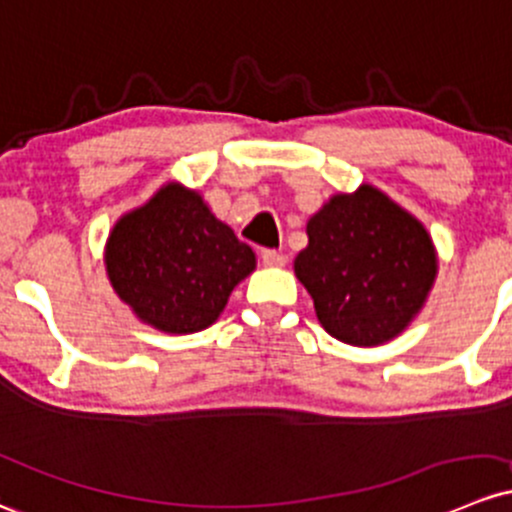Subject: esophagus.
Returning <instances> with one entry per match:
<instances>
[{
    "label": "esophagus",
    "mask_w": 512,
    "mask_h": 512,
    "mask_svg": "<svg viewBox=\"0 0 512 512\" xmlns=\"http://www.w3.org/2000/svg\"><path fill=\"white\" fill-rule=\"evenodd\" d=\"M262 262H265L267 267H282L284 262H287V257L277 250H262Z\"/></svg>",
    "instance_id": "esophagus-1"
}]
</instances>
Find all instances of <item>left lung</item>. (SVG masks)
Returning a JSON list of instances; mask_svg holds the SVG:
<instances>
[{
    "label": "left lung",
    "instance_id": "1",
    "mask_svg": "<svg viewBox=\"0 0 512 512\" xmlns=\"http://www.w3.org/2000/svg\"><path fill=\"white\" fill-rule=\"evenodd\" d=\"M294 274L319 324L351 346H383L427 304L437 247L419 218L373 184L333 193L306 223Z\"/></svg>",
    "mask_w": 512,
    "mask_h": 512
}]
</instances>
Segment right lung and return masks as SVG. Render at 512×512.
<instances>
[{"mask_svg":"<svg viewBox=\"0 0 512 512\" xmlns=\"http://www.w3.org/2000/svg\"><path fill=\"white\" fill-rule=\"evenodd\" d=\"M102 260L132 314L176 336L215 324L230 292L257 267L252 247L179 181H166L147 203L117 218Z\"/></svg>","mask_w":512,"mask_h":512,"instance_id":"1","label":"right lung"}]
</instances>
